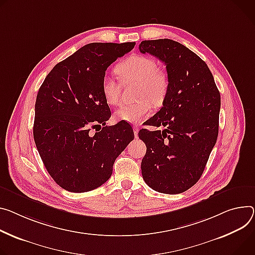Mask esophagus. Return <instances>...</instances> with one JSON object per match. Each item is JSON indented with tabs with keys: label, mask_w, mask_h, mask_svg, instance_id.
<instances>
[{
	"label": "esophagus",
	"mask_w": 255,
	"mask_h": 255,
	"mask_svg": "<svg viewBox=\"0 0 255 255\" xmlns=\"http://www.w3.org/2000/svg\"><path fill=\"white\" fill-rule=\"evenodd\" d=\"M133 131H134L135 137L137 138V136H138V131H139V128H138L137 126H133Z\"/></svg>",
	"instance_id": "34e87169"
}]
</instances>
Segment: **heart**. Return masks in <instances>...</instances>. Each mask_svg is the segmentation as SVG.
I'll list each match as a JSON object with an SVG mask.
<instances>
[{"mask_svg":"<svg viewBox=\"0 0 255 255\" xmlns=\"http://www.w3.org/2000/svg\"><path fill=\"white\" fill-rule=\"evenodd\" d=\"M123 82L137 81L134 103L123 104L115 112L114 118L131 124L140 123L148 115L151 106L164 104L169 92V78L158 69L157 62L142 55H134L116 67ZM102 94L110 106H117L120 100V84L114 77L106 75L102 81Z\"/></svg>","mask_w":255,"mask_h":255,"instance_id":"b5f03b06","label":"heart"}]
</instances>
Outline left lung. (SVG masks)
<instances>
[{"label": "left lung", "mask_w": 255, "mask_h": 255, "mask_svg": "<svg viewBox=\"0 0 255 255\" xmlns=\"http://www.w3.org/2000/svg\"><path fill=\"white\" fill-rule=\"evenodd\" d=\"M139 51L165 63L170 84L163 107L147 121L165 129L138 133L148 145L142 177L157 192L182 193L199 180L217 142L220 91L205 62L182 43L143 40Z\"/></svg>", "instance_id": "left-lung-1"}]
</instances>
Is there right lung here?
Here are the masks:
<instances>
[{
    "instance_id": "right-lung-1",
    "label": "right lung",
    "mask_w": 255,
    "mask_h": 255,
    "mask_svg": "<svg viewBox=\"0 0 255 255\" xmlns=\"http://www.w3.org/2000/svg\"><path fill=\"white\" fill-rule=\"evenodd\" d=\"M134 45L88 43L58 63L37 92L35 145L45 169L65 190L81 193L102 186L113 173L115 159L133 140L127 122L105 126L111 111L102 81L108 67ZM101 125L104 127L98 130Z\"/></svg>"
}]
</instances>
